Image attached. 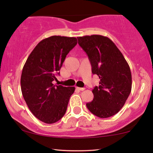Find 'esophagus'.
<instances>
[{"label":"esophagus","mask_w":153,"mask_h":153,"mask_svg":"<svg viewBox=\"0 0 153 153\" xmlns=\"http://www.w3.org/2000/svg\"><path fill=\"white\" fill-rule=\"evenodd\" d=\"M76 89L79 90V91H84L85 90V88H79V87H76Z\"/></svg>","instance_id":"esophagus-1"}]
</instances>
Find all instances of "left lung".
<instances>
[{"label":"left lung","mask_w":153,"mask_h":153,"mask_svg":"<svg viewBox=\"0 0 153 153\" xmlns=\"http://www.w3.org/2000/svg\"><path fill=\"white\" fill-rule=\"evenodd\" d=\"M78 43L87 53L92 72L100 79L93 89V101L86 104L92 114L101 118L116 114L131 90L130 68L120 50L107 37L100 35L78 37Z\"/></svg>","instance_id":"obj_1"}]
</instances>
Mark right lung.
Here are the masks:
<instances>
[{
	"instance_id": "right-lung-1",
	"label": "right lung",
	"mask_w": 153,
	"mask_h": 153,
	"mask_svg": "<svg viewBox=\"0 0 153 153\" xmlns=\"http://www.w3.org/2000/svg\"><path fill=\"white\" fill-rule=\"evenodd\" d=\"M77 44L76 37L53 36L37 44L27 58L21 76L23 97L32 114L39 120L52 124L65 114L74 87L55 85L66 56Z\"/></svg>"
}]
</instances>
